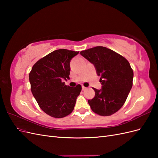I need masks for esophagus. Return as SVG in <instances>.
<instances>
[{"label":"esophagus","instance_id":"34e87169","mask_svg":"<svg viewBox=\"0 0 158 158\" xmlns=\"http://www.w3.org/2000/svg\"><path fill=\"white\" fill-rule=\"evenodd\" d=\"M82 90H85V89H86V88H85V87H84V85H82Z\"/></svg>","mask_w":158,"mask_h":158}]
</instances>
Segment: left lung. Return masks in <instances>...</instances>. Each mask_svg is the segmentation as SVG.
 Here are the masks:
<instances>
[{
  "label": "left lung",
  "mask_w": 158,
  "mask_h": 158,
  "mask_svg": "<svg viewBox=\"0 0 158 158\" xmlns=\"http://www.w3.org/2000/svg\"><path fill=\"white\" fill-rule=\"evenodd\" d=\"M80 55L94 64L102 88L95 91L88 102L99 115L110 116L125 103L132 86L133 70L128 61L117 52L102 46L80 51Z\"/></svg>",
  "instance_id": "1"
}]
</instances>
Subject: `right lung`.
Returning <instances> with one entry per match:
<instances>
[{"label": "right lung", "mask_w": 158, "mask_h": 158, "mask_svg": "<svg viewBox=\"0 0 158 158\" xmlns=\"http://www.w3.org/2000/svg\"><path fill=\"white\" fill-rule=\"evenodd\" d=\"M79 51L58 49L34 64L29 74L31 91L40 107L48 115L63 118L73 112L81 85L74 88L65 85L69 79L70 62Z\"/></svg>", "instance_id": "right-lung-1"}]
</instances>
